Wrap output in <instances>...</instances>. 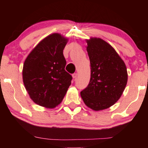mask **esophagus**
<instances>
[{"label": "esophagus", "mask_w": 148, "mask_h": 148, "mask_svg": "<svg viewBox=\"0 0 148 148\" xmlns=\"http://www.w3.org/2000/svg\"><path fill=\"white\" fill-rule=\"evenodd\" d=\"M77 77V73H75L73 74V78L74 79H76Z\"/></svg>", "instance_id": "esophagus-1"}]
</instances>
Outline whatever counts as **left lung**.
<instances>
[{
    "mask_svg": "<svg viewBox=\"0 0 148 148\" xmlns=\"http://www.w3.org/2000/svg\"><path fill=\"white\" fill-rule=\"evenodd\" d=\"M91 76L88 86L81 92L86 106L94 110L108 108L116 102L127 82L125 62L115 50L100 38L87 40Z\"/></svg>",
    "mask_w": 148,
    "mask_h": 148,
    "instance_id": "obj_1",
    "label": "left lung"
}]
</instances>
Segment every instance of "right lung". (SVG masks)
Here are the masks:
<instances>
[{
  "label": "right lung",
  "mask_w": 148,
  "mask_h": 148,
  "mask_svg": "<svg viewBox=\"0 0 148 148\" xmlns=\"http://www.w3.org/2000/svg\"><path fill=\"white\" fill-rule=\"evenodd\" d=\"M66 42L60 34H51L36 46L24 62V86L32 100L40 106H58L71 84L72 76L64 69Z\"/></svg>",
  "instance_id": "1"
}]
</instances>
